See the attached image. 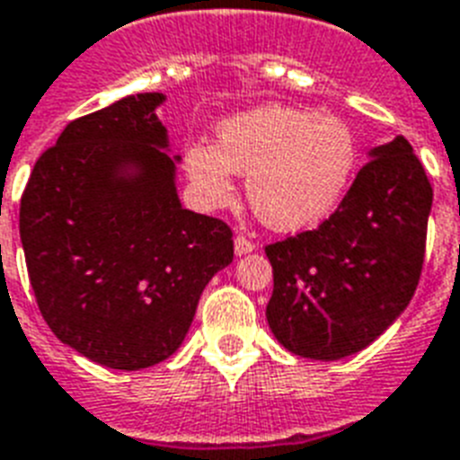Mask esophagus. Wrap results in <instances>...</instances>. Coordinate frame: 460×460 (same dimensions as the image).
<instances>
[{"mask_svg": "<svg viewBox=\"0 0 460 460\" xmlns=\"http://www.w3.org/2000/svg\"><path fill=\"white\" fill-rule=\"evenodd\" d=\"M234 250H236V255H248V252H252L255 250V243L248 241L245 236H236L234 238Z\"/></svg>", "mask_w": 460, "mask_h": 460, "instance_id": "1", "label": "esophagus"}]
</instances>
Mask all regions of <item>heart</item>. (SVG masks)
<instances>
[{
  "instance_id": "heart-1",
  "label": "heart",
  "mask_w": 460,
  "mask_h": 460,
  "mask_svg": "<svg viewBox=\"0 0 460 460\" xmlns=\"http://www.w3.org/2000/svg\"><path fill=\"white\" fill-rule=\"evenodd\" d=\"M359 148L347 122L293 106H260L219 122L217 146L191 144L186 174L205 208L234 196L245 174L252 210L276 231H305L331 217L357 172Z\"/></svg>"
}]
</instances>
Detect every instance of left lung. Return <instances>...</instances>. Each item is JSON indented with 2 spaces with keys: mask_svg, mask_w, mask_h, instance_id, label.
Wrapping results in <instances>:
<instances>
[{
  "mask_svg": "<svg viewBox=\"0 0 460 460\" xmlns=\"http://www.w3.org/2000/svg\"><path fill=\"white\" fill-rule=\"evenodd\" d=\"M432 186L404 137L368 151L338 210L264 248L274 269L267 321L288 352L335 361L361 352L416 293Z\"/></svg>",
  "mask_w": 460,
  "mask_h": 460,
  "instance_id": "left-lung-1",
  "label": "left lung"
}]
</instances>
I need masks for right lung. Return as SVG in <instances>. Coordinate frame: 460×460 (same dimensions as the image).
Instances as JSON below:
<instances>
[{
	"label": "right lung",
	"instance_id": "obj_1",
	"mask_svg": "<svg viewBox=\"0 0 460 460\" xmlns=\"http://www.w3.org/2000/svg\"><path fill=\"white\" fill-rule=\"evenodd\" d=\"M146 92L70 122L21 198V243L44 321L118 371L165 361L205 286L234 260L222 219L186 210L158 106Z\"/></svg>",
	"mask_w": 460,
	"mask_h": 460
}]
</instances>
